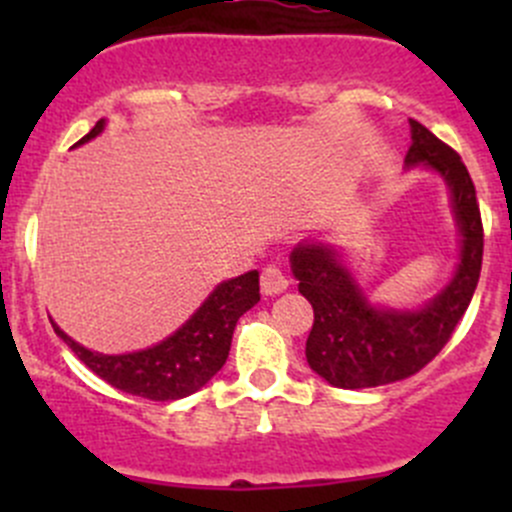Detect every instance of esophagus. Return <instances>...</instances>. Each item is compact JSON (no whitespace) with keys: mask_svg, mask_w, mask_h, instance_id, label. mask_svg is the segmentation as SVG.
I'll list each match as a JSON object with an SVG mask.
<instances>
[{"mask_svg":"<svg viewBox=\"0 0 512 512\" xmlns=\"http://www.w3.org/2000/svg\"><path fill=\"white\" fill-rule=\"evenodd\" d=\"M260 285H262V292L270 294V297H272V294L285 292L287 285H289V280H287L285 272H282V267H277V265H267L265 270H262Z\"/></svg>","mask_w":512,"mask_h":512,"instance_id":"obj_1","label":"esophagus"}]
</instances>
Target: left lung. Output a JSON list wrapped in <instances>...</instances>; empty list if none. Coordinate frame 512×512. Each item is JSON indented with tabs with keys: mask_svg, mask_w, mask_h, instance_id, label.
Returning <instances> with one entry per match:
<instances>
[{
	"mask_svg": "<svg viewBox=\"0 0 512 512\" xmlns=\"http://www.w3.org/2000/svg\"><path fill=\"white\" fill-rule=\"evenodd\" d=\"M406 168L436 170L451 193L461 232L456 275L431 302L416 309L371 304L334 245L304 240L289 255L299 292L314 309L307 337L309 366L337 389H371L409 379L433 359L466 314L483 262V223L468 168L461 156L411 118Z\"/></svg>",
	"mask_w": 512,
	"mask_h": 512,
	"instance_id": "left-lung-1",
	"label": "left lung"
}]
</instances>
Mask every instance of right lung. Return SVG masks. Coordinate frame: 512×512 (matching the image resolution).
<instances>
[{
    "mask_svg": "<svg viewBox=\"0 0 512 512\" xmlns=\"http://www.w3.org/2000/svg\"><path fill=\"white\" fill-rule=\"evenodd\" d=\"M103 126L106 118H101L76 146L96 138ZM257 302L260 272L250 270L235 280L220 282L195 309L193 317L163 342L131 354L91 352L61 332L56 322H51V327L106 384L151 401H175L203 389L223 369L237 319Z\"/></svg>",
    "mask_w": 512,
    "mask_h": 512,
    "instance_id": "1",
    "label": "right lung"
}]
</instances>
